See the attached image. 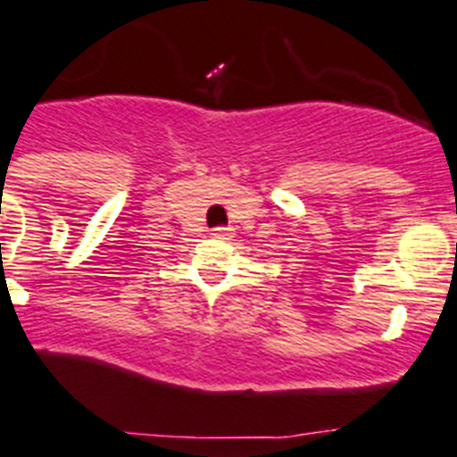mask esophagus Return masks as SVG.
Wrapping results in <instances>:
<instances>
[{
	"instance_id": "esophagus-1",
	"label": "esophagus",
	"mask_w": 457,
	"mask_h": 457,
	"mask_svg": "<svg viewBox=\"0 0 457 457\" xmlns=\"http://www.w3.org/2000/svg\"><path fill=\"white\" fill-rule=\"evenodd\" d=\"M229 234H232V232H229V228H213L212 229L213 238H228Z\"/></svg>"
}]
</instances>
